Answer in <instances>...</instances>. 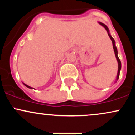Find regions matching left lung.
<instances>
[{
	"instance_id": "left-lung-1",
	"label": "left lung",
	"mask_w": 135,
	"mask_h": 135,
	"mask_svg": "<svg viewBox=\"0 0 135 135\" xmlns=\"http://www.w3.org/2000/svg\"><path fill=\"white\" fill-rule=\"evenodd\" d=\"M98 23L100 25H101L102 26H103V27L105 28V30H107V32L108 33V36H109L110 38L111 39V41H112V45H113V48H114V52H115V57H116V59H117V62H118V72H117V78H116V80H118L119 79V74H120V69H121V62H120V60H119V57H118V52H117V47H116L115 46V41H114V38H112V37L111 36L110 34V32H109V30H108V28L107 27L106 25H105V24H103V23H101V22H98Z\"/></svg>"
}]
</instances>
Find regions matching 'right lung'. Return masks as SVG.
I'll return each instance as SVG.
<instances>
[{"label":"right lung","instance_id":"obj_1","mask_svg":"<svg viewBox=\"0 0 135 135\" xmlns=\"http://www.w3.org/2000/svg\"><path fill=\"white\" fill-rule=\"evenodd\" d=\"M23 84H24V85H25V86H26V87H27L28 88H30V89H33V88H31V87H30V86H28V85H27V84H24V83H23Z\"/></svg>","mask_w":135,"mask_h":135}]
</instances>
